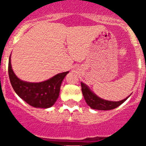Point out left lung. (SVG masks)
Returning a JSON list of instances; mask_svg holds the SVG:
<instances>
[{
    "mask_svg": "<svg viewBox=\"0 0 146 146\" xmlns=\"http://www.w3.org/2000/svg\"><path fill=\"white\" fill-rule=\"evenodd\" d=\"M81 87H82V94H83L86 103L92 109L100 110H109L115 109L121 105L122 103L124 102L128 98L127 97L126 99L119 102L107 101V100L98 97L94 93L91 92V90L88 88L86 85L82 82H81Z\"/></svg>",
    "mask_w": 146,
    "mask_h": 146,
    "instance_id": "obj_1",
    "label": "left lung"
}]
</instances>
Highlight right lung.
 I'll return each instance as SVG.
<instances>
[{
  "instance_id": "1",
  "label": "right lung",
  "mask_w": 146,
  "mask_h": 146,
  "mask_svg": "<svg viewBox=\"0 0 146 146\" xmlns=\"http://www.w3.org/2000/svg\"><path fill=\"white\" fill-rule=\"evenodd\" d=\"M9 77L13 89L22 99L34 108H48L52 107L59 96L62 81L69 72L54 76L44 82H28L20 80L11 69L9 60Z\"/></svg>"
}]
</instances>
